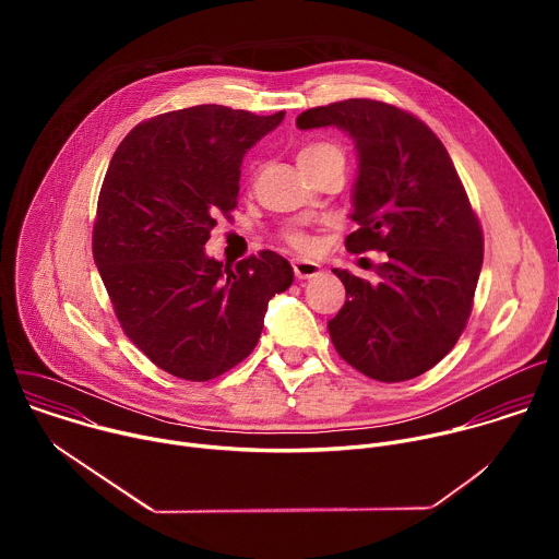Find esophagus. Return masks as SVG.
<instances>
[{"label": "esophagus", "instance_id": "esophagus-1", "mask_svg": "<svg viewBox=\"0 0 559 559\" xmlns=\"http://www.w3.org/2000/svg\"><path fill=\"white\" fill-rule=\"evenodd\" d=\"M292 270L298 278H313V276L321 274V265L313 263V261H307V259H294Z\"/></svg>", "mask_w": 559, "mask_h": 559}]
</instances>
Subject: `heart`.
Listing matches in <instances>:
<instances>
[{"label":"heart","instance_id":"obj_1","mask_svg":"<svg viewBox=\"0 0 559 559\" xmlns=\"http://www.w3.org/2000/svg\"><path fill=\"white\" fill-rule=\"evenodd\" d=\"M328 162H343L345 164V152L338 143L334 141H307L298 150V166L302 170L316 168ZM285 243L298 252H309L311 250V238L305 231H289L285 234Z\"/></svg>","mask_w":559,"mask_h":559}]
</instances>
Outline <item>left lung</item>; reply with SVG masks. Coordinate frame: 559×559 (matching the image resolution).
Returning <instances> with one entry per match:
<instances>
[{
  "label": "left lung",
  "mask_w": 559,
  "mask_h": 559,
  "mask_svg": "<svg viewBox=\"0 0 559 559\" xmlns=\"http://www.w3.org/2000/svg\"><path fill=\"white\" fill-rule=\"evenodd\" d=\"M298 128L338 126L358 147L352 254L382 252L376 285L334 270L347 300L328 323L341 358L380 382L412 380L457 343L485 259L483 225L436 132L376 99L309 108Z\"/></svg>",
  "instance_id": "1"
}]
</instances>
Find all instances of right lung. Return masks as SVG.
<instances>
[{
	"label": "right lung",
	"mask_w": 559,
	"mask_h": 559,
	"mask_svg": "<svg viewBox=\"0 0 559 559\" xmlns=\"http://www.w3.org/2000/svg\"><path fill=\"white\" fill-rule=\"evenodd\" d=\"M283 117L192 106L139 123L112 154L93 257L123 334L177 378L205 382L246 360L270 298L294 281L272 250L234 267L203 252L236 207L243 154Z\"/></svg>",
	"instance_id": "1"
}]
</instances>
